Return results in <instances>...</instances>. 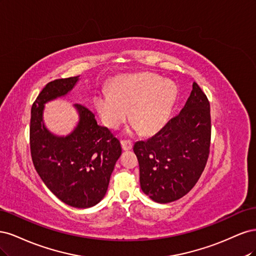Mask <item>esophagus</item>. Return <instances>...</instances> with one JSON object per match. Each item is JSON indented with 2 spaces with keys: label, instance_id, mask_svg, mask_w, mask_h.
Wrapping results in <instances>:
<instances>
[{
  "label": "esophagus",
  "instance_id": "esophagus-1",
  "mask_svg": "<svg viewBox=\"0 0 256 256\" xmlns=\"http://www.w3.org/2000/svg\"><path fill=\"white\" fill-rule=\"evenodd\" d=\"M120 144H122V147L124 150H130L131 148H132V146H134L132 142L129 141V140H122Z\"/></svg>",
  "mask_w": 256,
  "mask_h": 256
}]
</instances>
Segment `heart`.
<instances>
[{"instance_id": "heart-1", "label": "heart", "mask_w": 256, "mask_h": 256, "mask_svg": "<svg viewBox=\"0 0 256 256\" xmlns=\"http://www.w3.org/2000/svg\"><path fill=\"white\" fill-rule=\"evenodd\" d=\"M176 95L173 82L143 72L116 78L110 85V92L96 95L95 104L106 126L118 128L128 118L131 109L134 128L152 134L168 120Z\"/></svg>"}]
</instances>
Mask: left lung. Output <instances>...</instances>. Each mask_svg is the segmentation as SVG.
I'll list each match as a JSON object with an SVG mask.
<instances>
[{"label": "left lung", "instance_id": "left-lung-1", "mask_svg": "<svg viewBox=\"0 0 256 256\" xmlns=\"http://www.w3.org/2000/svg\"><path fill=\"white\" fill-rule=\"evenodd\" d=\"M212 136L210 104L198 83L182 110L147 141L134 146L140 184L157 203L182 198L194 187L209 156Z\"/></svg>", "mask_w": 256, "mask_h": 256}]
</instances>
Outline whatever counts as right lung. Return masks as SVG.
Listing matches in <instances>:
<instances>
[{"label":"right lung","instance_id":"add662e5","mask_svg":"<svg viewBox=\"0 0 256 256\" xmlns=\"http://www.w3.org/2000/svg\"><path fill=\"white\" fill-rule=\"evenodd\" d=\"M78 80L79 76L54 80L40 92L30 110V147L35 170L53 194L69 206L88 208L106 196L122 154L120 141L79 104V122L66 136L51 134L42 118L44 104L68 94Z\"/></svg>","mask_w":256,"mask_h":256}]
</instances>
